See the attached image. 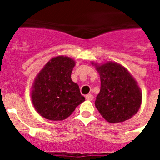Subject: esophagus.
<instances>
[{
  "label": "esophagus",
  "instance_id": "1",
  "mask_svg": "<svg viewBox=\"0 0 160 160\" xmlns=\"http://www.w3.org/2000/svg\"><path fill=\"white\" fill-rule=\"evenodd\" d=\"M86 98H87V100H92L93 99V96L92 94H87V95H86Z\"/></svg>",
  "mask_w": 160,
  "mask_h": 160
}]
</instances>
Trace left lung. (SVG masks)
I'll return each mask as SVG.
<instances>
[{"label":"left lung","mask_w":160,"mask_h":160,"mask_svg":"<svg viewBox=\"0 0 160 160\" xmlns=\"http://www.w3.org/2000/svg\"><path fill=\"white\" fill-rule=\"evenodd\" d=\"M92 65L100 76V92L95 106L101 116L111 123L130 119L138 112L142 100L137 81L127 68L117 62H92Z\"/></svg>","instance_id":"1"}]
</instances>
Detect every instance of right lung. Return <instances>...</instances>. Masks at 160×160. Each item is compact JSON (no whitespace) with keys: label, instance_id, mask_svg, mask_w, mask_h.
<instances>
[{"label":"right lung","instance_id":"1","mask_svg":"<svg viewBox=\"0 0 160 160\" xmlns=\"http://www.w3.org/2000/svg\"><path fill=\"white\" fill-rule=\"evenodd\" d=\"M75 61L68 56L53 57L38 73L32 88L37 112L48 120L62 121L85 101L80 87L71 79Z\"/></svg>","mask_w":160,"mask_h":160}]
</instances>
